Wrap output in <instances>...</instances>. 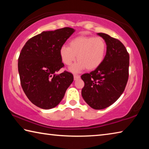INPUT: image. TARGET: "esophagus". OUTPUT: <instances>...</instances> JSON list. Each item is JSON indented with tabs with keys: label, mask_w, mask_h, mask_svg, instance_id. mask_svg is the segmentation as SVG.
<instances>
[{
	"label": "esophagus",
	"mask_w": 149,
	"mask_h": 149,
	"mask_svg": "<svg viewBox=\"0 0 149 149\" xmlns=\"http://www.w3.org/2000/svg\"><path fill=\"white\" fill-rule=\"evenodd\" d=\"M80 78V75H74V80L75 81V80H77V79H79Z\"/></svg>",
	"instance_id": "esophagus-1"
}]
</instances>
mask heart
Here are the masks:
<instances>
[{"label":"heart","mask_w":149,"mask_h":149,"mask_svg":"<svg viewBox=\"0 0 149 149\" xmlns=\"http://www.w3.org/2000/svg\"><path fill=\"white\" fill-rule=\"evenodd\" d=\"M107 44L101 37L79 35L72 39L69 47L62 46L59 50L60 57L65 65H70L75 59L78 62L70 67L72 72H79L86 68L92 71L99 68L104 60Z\"/></svg>","instance_id":"obj_1"}]
</instances>
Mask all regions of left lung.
I'll list each match as a JSON object with an SVG mask.
<instances>
[{
    "label": "left lung",
    "instance_id": "left-lung-1",
    "mask_svg": "<svg viewBox=\"0 0 149 149\" xmlns=\"http://www.w3.org/2000/svg\"><path fill=\"white\" fill-rule=\"evenodd\" d=\"M98 35L107 44V53L102 64L89 74L82 75L85 85L83 99L95 110L112 105L122 94L129 77V54L119 40L103 33Z\"/></svg>",
    "mask_w": 149,
    "mask_h": 149
}]
</instances>
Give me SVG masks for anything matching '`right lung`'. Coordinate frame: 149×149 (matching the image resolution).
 Segmentation results:
<instances>
[{"label":"right lung","instance_id":"1","mask_svg":"<svg viewBox=\"0 0 149 149\" xmlns=\"http://www.w3.org/2000/svg\"><path fill=\"white\" fill-rule=\"evenodd\" d=\"M70 27L42 31L26 42L18 58L20 82L25 94L33 104L50 109L59 104L74 81L71 73L64 71L59 50L74 33Z\"/></svg>","mask_w":149,"mask_h":149}]
</instances>
